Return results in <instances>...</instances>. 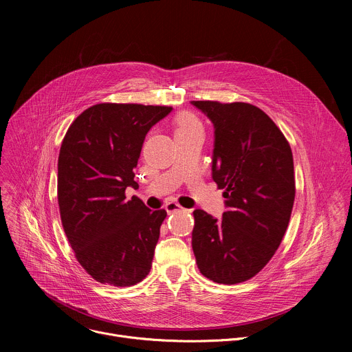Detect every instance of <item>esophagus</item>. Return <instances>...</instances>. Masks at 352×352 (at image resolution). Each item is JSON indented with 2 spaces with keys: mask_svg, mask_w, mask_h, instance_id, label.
Instances as JSON below:
<instances>
[{
  "mask_svg": "<svg viewBox=\"0 0 352 352\" xmlns=\"http://www.w3.org/2000/svg\"><path fill=\"white\" fill-rule=\"evenodd\" d=\"M166 210L168 214L177 213V212H185V209L182 206H179L177 202H168L166 204Z\"/></svg>",
  "mask_w": 352,
  "mask_h": 352,
  "instance_id": "34e87169",
  "label": "esophagus"
}]
</instances>
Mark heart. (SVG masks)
I'll list each match as a JSON object with an SVG mask.
<instances>
[{
	"mask_svg": "<svg viewBox=\"0 0 352 352\" xmlns=\"http://www.w3.org/2000/svg\"><path fill=\"white\" fill-rule=\"evenodd\" d=\"M175 135L178 133H188V132H202V124L199 118L192 113H181L174 122Z\"/></svg>",
	"mask_w": 352,
	"mask_h": 352,
	"instance_id": "b5f03b06",
	"label": "heart"
}]
</instances>
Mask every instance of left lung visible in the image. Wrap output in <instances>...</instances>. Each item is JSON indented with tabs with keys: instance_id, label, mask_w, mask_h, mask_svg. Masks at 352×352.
Wrapping results in <instances>:
<instances>
[{
	"instance_id": "1",
	"label": "left lung",
	"mask_w": 352,
	"mask_h": 352,
	"mask_svg": "<svg viewBox=\"0 0 352 352\" xmlns=\"http://www.w3.org/2000/svg\"><path fill=\"white\" fill-rule=\"evenodd\" d=\"M213 124L212 175L224 189L220 220L196 209L192 249L205 277L219 284L252 278L273 258L295 199L294 160L283 132L248 103L190 102Z\"/></svg>"
}]
</instances>
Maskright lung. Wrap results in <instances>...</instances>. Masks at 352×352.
Instances as JSON below:
<instances>
[{
    "instance_id": "obj_1",
    "label": "right lung",
    "mask_w": 352,
    "mask_h": 352,
    "mask_svg": "<svg viewBox=\"0 0 352 352\" xmlns=\"http://www.w3.org/2000/svg\"><path fill=\"white\" fill-rule=\"evenodd\" d=\"M171 107L102 103L68 128L58 157V206L80 266L98 283L131 287L150 272L167 212L150 210L135 167L147 132Z\"/></svg>"
}]
</instances>
